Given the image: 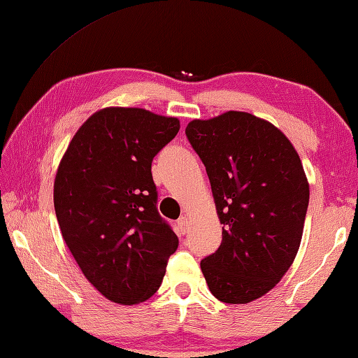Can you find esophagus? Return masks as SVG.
Masks as SVG:
<instances>
[{"instance_id": "esophagus-1", "label": "esophagus", "mask_w": 358, "mask_h": 358, "mask_svg": "<svg viewBox=\"0 0 358 358\" xmlns=\"http://www.w3.org/2000/svg\"><path fill=\"white\" fill-rule=\"evenodd\" d=\"M188 229H189L188 217H187V216H182L180 220L178 221V231H179V235H185V233L188 231Z\"/></svg>"}]
</instances>
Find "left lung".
I'll list each match as a JSON object with an SVG mask.
<instances>
[{"instance_id":"obj_1","label":"left lung","mask_w":358,"mask_h":358,"mask_svg":"<svg viewBox=\"0 0 358 358\" xmlns=\"http://www.w3.org/2000/svg\"><path fill=\"white\" fill-rule=\"evenodd\" d=\"M185 134L210 179L222 243L201 261L217 300L247 304L266 295L300 249L309 182L281 129L243 111L194 119Z\"/></svg>"}]
</instances>
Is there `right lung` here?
I'll use <instances>...</instances> for the list:
<instances>
[{"mask_svg":"<svg viewBox=\"0 0 358 358\" xmlns=\"http://www.w3.org/2000/svg\"><path fill=\"white\" fill-rule=\"evenodd\" d=\"M179 119L143 108L94 113L68 145L54 182L62 236L86 280L109 301H147L162 284L176 233L156 208L151 162Z\"/></svg>","mask_w":358,"mask_h":358,"instance_id":"add662e5","label":"right lung"}]
</instances>
